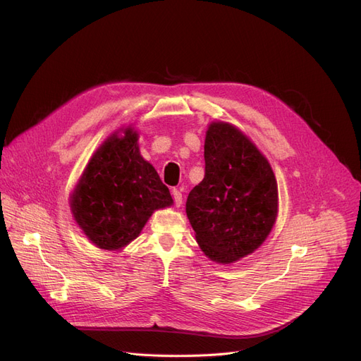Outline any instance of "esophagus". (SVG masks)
<instances>
[{
    "instance_id": "1",
    "label": "esophagus",
    "mask_w": 361,
    "mask_h": 361,
    "mask_svg": "<svg viewBox=\"0 0 361 361\" xmlns=\"http://www.w3.org/2000/svg\"><path fill=\"white\" fill-rule=\"evenodd\" d=\"M173 199H174V203H176L177 207L183 204V193H181L180 188H174V190H173Z\"/></svg>"
}]
</instances>
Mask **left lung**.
I'll use <instances>...</instances> for the list:
<instances>
[{
    "mask_svg": "<svg viewBox=\"0 0 361 361\" xmlns=\"http://www.w3.org/2000/svg\"><path fill=\"white\" fill-rule=\"evenodd\" d=\"M185 212L203 253L233 263L253 253L278 214L274 171L231 124L212 123L204 139V178L188 193Z\"/></svg>",
    "mask_w": 361,
    "mask_h": 361,
    "instance_id": "1",
    "label": "left lung"
}]
</instances>
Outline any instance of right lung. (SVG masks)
I'll use <instances>...</instances> for the list:
<instances>
[{
  "mask_svg": "<svg viewBox=\"0 0 361 361\" xmlns=\"http://www.w3.org/2000/svg\"><path fill=\"white\" fill-rule=\"evenodd\" d=\"M131 128L94 152L71 195V211L99 249L118 250L135 240L154 211L173 204L168 187L145 161Z\"/></svg>",
  "mask_w": 361,
  "mask_h": 361,
  "instance_id": "add662e5",
  "label": "right lung"
}]
</instances>
